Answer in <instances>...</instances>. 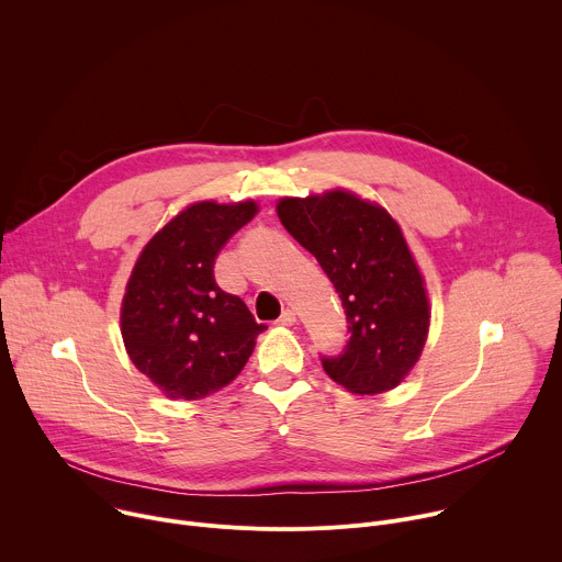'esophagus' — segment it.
Here are the masks:
<instances>
[{
  "mask_svg": "<svg viewBox=\"0 0 562 562\" xmlns=\"http://www.w3.org/2000/svg\"><path fill=\"white\" fill-rule=\"evenodd\" d=\"M295 311L293 308H286V311H282V315L278 317V325L280 327H293L295 325Z\"/></svg>",
  "mask_w": 562,
  "mask_h": 562,
  "instance_id": "obj_1",
  "label": "esophagus"
}]
</instances>
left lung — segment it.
<instances>
[{"label":"left lung","mask_w":562,"mask_h":562,"mask_svg":"<svg viewBox=\"0 0 562 562\" xmlns=\"http://www.w3.org/2000/svg\"><path fill=\"white\" fill-rule=\"evenodd\" d=\"M278 215L334 282L347 315L345 349L319 356L327 375L362 395L403 382L427 340L429 300L400 226L345 191L284 198Z\"/></svg>","instance_id":"obj_1"}]
</instances>
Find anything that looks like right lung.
<instances>
[{"mask_svg": "<svg viewBox=\"0 0 562 562\" xmlns=\"http://www.w3.org/2000/svg\"><path fill=\"white\" fill-rule=\"evenodd\" d=\"M256 211V202L191 204L153 235L133 269L122 338L133 364L173 400L226 386L267 329L213 276L217 251Z\"/></svg>", "mask_w": 562, "mask_h": 562, "instance_id": "right-lung-1", "label": "right lung"}]
</instances>
